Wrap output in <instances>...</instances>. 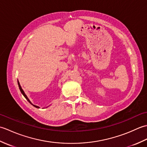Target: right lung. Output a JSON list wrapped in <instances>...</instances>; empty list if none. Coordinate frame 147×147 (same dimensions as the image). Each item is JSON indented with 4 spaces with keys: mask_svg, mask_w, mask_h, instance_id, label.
Here are the masks:
<instances>
[{
    "mask_svg": "<svg viewBox=\"0 0 147 147\" xmlns=\"http://www.w3.org/2000/svg\"><path fill=\"white\" fill-rule=\"evenodd\" d=\"M18 86H19V88H20V91H21V93H22V94H23V96H24V97H25L26 98V99L30 103V104H32V105H33L34 106V107H36V108H40V107H38V106H37V105H34V104H32V102H31L30 100V99L28 98V96H26V95L25 94V93H24V92L23 91V89H22V88H21V85H20V82H18Z\"/></svg>",
    "mask_w": 147,
    "mask_h": 147,
    "instance_id": "right-lung-1",
    "label": "right lung"
}]
</instances>
